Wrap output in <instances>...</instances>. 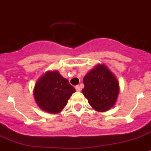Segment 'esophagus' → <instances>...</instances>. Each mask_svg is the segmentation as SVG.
Instances as JSON below:
<instances>
[{
  "label": "esophagus",
  "mask_w": 151,
  "mask_h": 151,
  "mask_svg": "<svg viewBox=\"0 0 151 151\" xmlns=\"http://www.w3.org/2000/svg\"><path fill=\"white\" fill-rule=\"evenodd\" d=\"M75 89L77 92H80V91H81V87H80V86H76Z\"/></svg>",
  "instance_id": "obj_1"
}]
</instances>
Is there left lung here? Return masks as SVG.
<instances>
[{
	"mask_svg": "<svg viewBox=\"0 0 151 151\" xmlns=\"http://www.w3.org/2000/svg\"><path fill=\"white\" fill-rule=\"evenodd\" d=\"M83 94L96 111L104 112L114 105L119 94V83L105 65H99L83 78Z\"/></svg>",
	"mask_w": 151,
	"mask_h": 151,
	"instance_id": "left-lung-1",
	"label": "left lung"
}]
</instances>
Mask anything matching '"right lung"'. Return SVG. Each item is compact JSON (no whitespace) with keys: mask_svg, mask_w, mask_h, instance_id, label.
Here are the masks:
<instances>
[{"mask_svg":"<svg viewBox=\"0 0 151 151\" xmlns=\"http://www.w3.org/2000/svg\"><path fill=\"white\" fill-rule=\"evenodd\" d=\"M74 92L75 89L59 71H50L36 83L34 95L37 104L43 111L57 114L65 107Z\"/></svg>","mask_w":151,"mask_h":151,"instance_id":"right-lung-1","label":"right lung"}]
</instances>
